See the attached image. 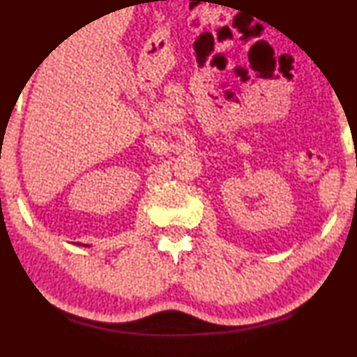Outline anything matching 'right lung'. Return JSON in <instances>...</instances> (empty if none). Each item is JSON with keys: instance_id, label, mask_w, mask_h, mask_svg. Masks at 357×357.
<instances>
[{"instance_id": "add662e5", "label": "right lung", "mask_w": 357, "mask_h": 357, "mask_svg": "<svg viewBox=\"0 0 357 357\" xmlns=\"http://www.w3.org/2000/svg\"><path fill=\"white\" fill-rule=\"evenodd\" d=\"M79 245H82V243H79Z\"/></svg>"}]
</instances>
